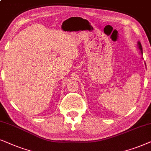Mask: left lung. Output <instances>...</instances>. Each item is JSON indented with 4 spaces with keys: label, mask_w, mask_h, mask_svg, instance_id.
<instances>
[{
    "label": "left lung",
    "mask_w": 151,
    "mask_h": 151,
    "mask_svg": "<svg viewBox=\"0 0 151 151\" xmlns=\"http://www.w3.org/2000/svg\"><path fill=\"white\" fill-rule=\"evenodd\" d=\"M138 47H139V50L141 51V53L142 54V45H141V43H140V42H138Z\"/></svg>",
    "instance_id": "8db88e82"
}]
</instances>
